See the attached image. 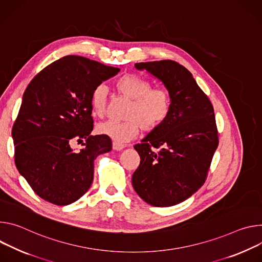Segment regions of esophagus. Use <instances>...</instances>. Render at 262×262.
Here are the masks:
<instances>
[{
	"mask_svg": "<svg viewBox=\"0 0 262 262\" xmlns=\"http://www.w3.org/2000/svg\"><path fill=\"white\" fill-rule=\"evenodd\" d=\"M124 148H125V146L121 142H116V141L112 142V149L114 151H122Z\"/></svg>",
	"mask_w": 262,
	"mask_h": 262,
	"instance_id": "34e87169",
	"label": "esophagus"
}]
</instances>
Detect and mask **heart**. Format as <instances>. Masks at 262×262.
<instances>
[{"mask_svg":"<svg viewBox=\"0 0 262 262\" xmlns=\"http://www.w3.org/2000/svg\"><path fill=\"white\" fill-rule=\"evenodd\" d=\"M151 83L133 74H125L115 82V90L132 101L125 122H105L97 126V132L116 142H126L135 138L141 129L153 131L168 118L171 101L164 89H151ZM93 112L103 118L107 107V89L101 84L94 90L91 98Z\"/></svg>","mask_w":262,"mask_h":262,"instance_id":"b5f03b06","label":"heart"}]
</instances>
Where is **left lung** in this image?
<instances>
[{
  "label": "left lung",
  "instance_id": "1",
  "mask_svg": "<svg viewBox=\"0 0 262 262\" xmlns=\"http://www.w3.org/2000/svg\"><path fill=\"white\" fill-rule=\"evenodd\" d=\"M135 69L164 85L171 107L166 121L134 146L140 163L132 185L149 204L172 206L191 196L206 180L219 146L213 107L191 73L176 61L139 62Z\"/></svg>",
  "mask_w": 262,
  "mask_h": 262
}]
</instances>
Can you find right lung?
<instances>
[{"label": "right lung", "mask_w": 262, "mask_h": 262, "mask_svg": "<svg viewBox=\"0 0 262 262\" xmlns=\"http://www.w3.org/2000/svg\"><path fill=\"white\" fill-rule=\"evenodd\" d=\"M120 72L81 56H64L38 73L26 89L12 128L15 165L41 199L66 206L94 180V161L112 150L111 139L92 135L91 98ZM85 141L75 150L72 140Z\"/></svg>", "instance_id": "add662e5"}]
</instances>
